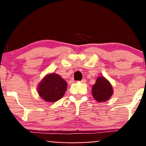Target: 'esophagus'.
Listing matches in <instances>:
<instances>
[{
  "label": "esophagus",
  "instance_id": "34e87169",
  "mask_svg": "<svg viewBox=\"0 0 146 146\" xmlns=\"http://www.w3.org/2000/svg\"><path fill=\"white\" fill-rule=\"evenodd\" d=\"M80 82H81V83H85V82H86V80L85 79H82V80L80 81Z\"/></svg>",
  "mask_w": 146,
  "mask_h": 146
}]
</instances>
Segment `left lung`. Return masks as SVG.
<instances>
[{"instance_id": "1", "label": "left lung", "mask_w": 146, "mask_h": 146, "mask_svg": "<svg viewBox=\"0 0 146 146\" xmlns=\"http://www.w3.org/2000/svg\"><path fill=\"white\" fill-rule=\"evenodd\" d=\"M93 97L98 102H105L108 101L113 94L112 85L104 76H99L96 78L95 84L92 88Z\"/></svg>"}]
</instances>
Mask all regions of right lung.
<instances>
[{
	"label": "right lung",
	"instance_id": "1",
	"mask_svg": "<svg viewBox=\"0 0 146 146\" xmlns=\"http://www.w3.org/2000/svg\"><path fill=\"white\" fill-rule=\"evenodd\" d=\"M67 89V82L59 75L49 73L38 83V95L47 102H56L64 96Z\"/></svg>",
	"mask_w": 146,
	"mask_h": 146
}]
</instances>
